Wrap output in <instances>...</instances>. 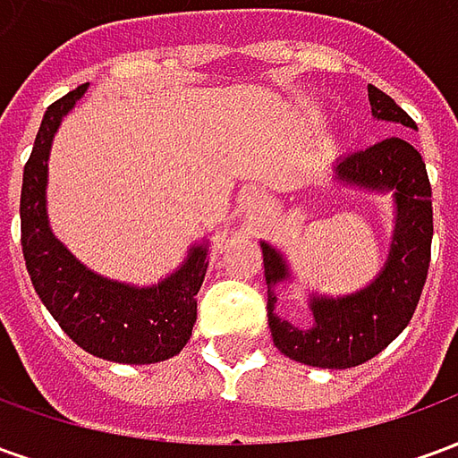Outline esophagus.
Here are the masks:
<instances>
[{"instance_id":"1","label":"esophagus","mask_w":458,"mask_h":458,"mask_svg":"<svg viewBox=\"0 0 458 458\" xmlns=\"http://www.w3.org/2000/svg\"><path fill=\"white\" fill-rule=\"evenodd\" d=\"M242 210H245V218L248 220H258L259 210H262V203H259L258 193H248L245 200H242Z\"/></svg>"}]
</instances>
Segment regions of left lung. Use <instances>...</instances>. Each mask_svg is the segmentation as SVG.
<instances>
[{
    "label": "left lung",
    "instance_id": "left-lung-1",
    "mask_svg": "<svg viewBox=\"0 0 458 458\" xmlns=\"http://www.w3.org/2000/svg\"><path fill=\"white\" fill-rule=\"evenodd\" d=\"M370 107L377 120L397 122L417 130L410 114L380 88H368ZM344 181L365 189L394 191L397 225L385 269L373 284L344 299H314V327L299 328L277 317L275 284L289 277L284 259L262 242L267 279V321L279 351L314 368H355L393 344L410 324L422 297L432 259V183L420 151L400 137L375 141L351 151L336 164Z\"/></svg>",
    "mask_w": 458,
    "mask_h": 458
}]
</instances>
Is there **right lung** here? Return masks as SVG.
Returning a JSON list of instances; mask_svg holds the SVG:
<instances>
[{"instance_id":"1","label":"right lung","mask_w":458,"mask_h":458,"mask_svg":"<svg viewBox=\"0 0 458 458\" xmlns=\"http://www.w3.org/2000/svg\"><path fill=\"white\" fill-rule=\"evenodd\" d=\"M85 88L78 85L48 105L24 166L19 213L26 269L44 307L83 351L114 363H159L189 344L208 252L193 248L179 272L137 289L98 277L54 238L46 220V161L58 124Z\"/></svg>"}]
</instances>
